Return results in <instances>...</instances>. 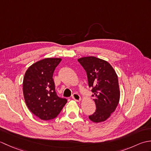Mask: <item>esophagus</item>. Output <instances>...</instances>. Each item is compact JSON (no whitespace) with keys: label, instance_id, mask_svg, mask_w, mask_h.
<instances>
[{"label":"esophagus","instance_id":"34e87169","mask_svg":"<svg viewBox=\"0 0 151 151\" xmlns=\"http://www.w3.org/2000/svg\"><path fill=\"white\" fill-rule=\"evenodd\" d=\"M72 98L76 101H81V96L79 95L78 93H74L72 95Z\"/></svg>","mask_w":151,"mask_h":151}]
</instances>
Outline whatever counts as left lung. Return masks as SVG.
Wrapping results in <instances>:
<instances>
[{
  "instance_id": "8db88e82",
  "label": "left lung",
  "mask_w": 151,
  "mask_h": 151,
  "mask_svg": "<svg viewBox=\"0 0 151 151\" xmlns=\"http://www.w3.org/2000/svg\"><path fill=\"white\" fill-rule=\"evenodd\" d=\"M87 74L88 85L93 93L96 110L89 115L95 123L104 121L117 108L120 98L118 77L113 67L106 61L94 56L78 60Z\"/></svg>"
}]
</instances>
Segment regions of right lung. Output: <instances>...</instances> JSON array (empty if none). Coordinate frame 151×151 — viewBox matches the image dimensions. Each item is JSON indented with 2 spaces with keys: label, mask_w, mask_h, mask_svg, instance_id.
<instances>
[{
  "label": "right lung",
  "mask_w": 151,
  "mask_h": 151,
  "mask_svg": "<svg viewBox=\"0 0 151 151\" xmlns=\"http://www.w3.org/2000/svg\"><path fill=\"white\" fill-rule=\"evenodd\" d=\"M61 61L45 58L32 64L25 73L22 84L25 102L32 113L42 120L56 117L67 102L57 95L52 78Z\"/></svg>",
  "instance_id": "add662e5"
}]
</instances>
